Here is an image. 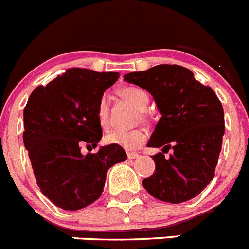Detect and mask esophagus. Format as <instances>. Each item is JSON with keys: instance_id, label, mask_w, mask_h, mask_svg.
Wrapping results in <instances>:
<instances>
[{"instance_id": "esophagus-1", "label": "esophagus", "mask_w": 249, "mask_h": 249, "mask_svg": "<svg viewBox=\"0 0 249 249\" xmlns=\"http://www.w3.org/2000/svg\"><path fill=\"white\" fill-rule=\"evenodd\" d=\"M127 157H128L129 160H133V158H140V155H138V153H135V152H128V153H127Z\"/></svg>"}]
</instances>
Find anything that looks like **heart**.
<instances>
[{
  "instance_id": "1",
  "label": "heart",
  "mask_w": 249,
  "mask_h": 249,
  "mask_svg": "<svg viewBox=\"0 0 249 249\" xmlns=\"http://www.w3.org/2000/svg\"><path fill=\"white\" fill-rule=\"evenodd\" d=\"M120 97L124 101L133 105L136 108L140 109L141 117L146 120L147 114L144 109L149 103V96L143 89L137 86H127L118 91ZM96 116L100 126L102 128H107L109 126V105L108 100L106 96L98 100L97 107H96ZM106 143L120 146L124 149H137L143 146L147 141V133L144 129L137 128L132 131H112L105 137Z\"/></svg>"
}]
</instances>
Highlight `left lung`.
<instances>
[{"instance_id":"left-lung-1","label":"left lung","mask_w":249,"mask_h":249,"mask_svg":"<svg viewBox=\"0 0 249 249\" xmlns=\"http://www.w3.org/2000/svg\"><path fill=\"white\" fill-rule=\"evenodd\" d=\"M123 77L147 89L162 114L147 146L163 149L153 156L156 172L142 184L168 203L195 198L214 177L224 135L221 101L210 86L178 65H158ZM169 148L174 153L166 159L163 153Z\"/></svg>"}]
</instances>
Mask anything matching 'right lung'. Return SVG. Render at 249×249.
<instances>
[{
    "mask_svg": "<svg viewBox=\"0 0 249 249\" xmlns=\"http://www.w3.org/2000/svg\"><path fill=\"white\" fill-rule=\"evenodd\" d=\"M118 77V72L68 68L36 87L23 109V143L37 184L62 210L77 211L97 201L109 167L126 160V151L114 144L81 153L82 146L97 147L102 138L96 107Z\"/></svg>",
    "mask_w": 249,
    "mask_h": 249,
    "instance_id": "obj_1",
    "label": "right lung"
}]
</instances>
